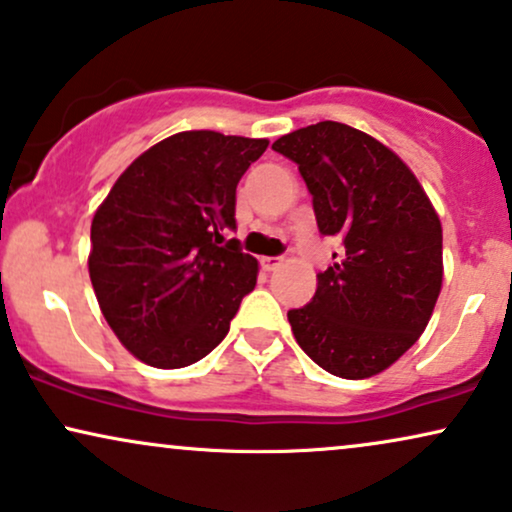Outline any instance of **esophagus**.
<instances>
[{
	"mask_svg": "<svg viewBox=\"0 0 512 512\" xmlns=\"http://www.w3.org/2000/svg\"><path fill=\"white\" fill-rule=\"evenodd\" d=\"M282 266V258L280 256H263L261 258V268L266 270V273H273V270H277Z\"/></svg>",
	"mask_w": 512,
	"mask_h": 512,
	"instance_id": "1",
	"label": "esophagus"
}]
</instances>
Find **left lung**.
<instances>
[{
  "mask_svg": "<svg viewBox=\"0 0 512 512\" xmlns=\"http://www.w3.org/2000/svg\"><path fill=\"white\" fill-rule=\"evenodd\" d=\"M273 149L299 166L318 230L344 237L311 304L287 313L294 339L332 375H377L418 342L439 299L437 211L413 170L351 125H308Z\"/></svg>",
  "mask_w": 512,
  "mask_h": 512,
  "instance_id": "obj_1",
  "label": "left lung"
}]
</instances>
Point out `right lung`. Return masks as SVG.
Segmentation results:
<instances>
[{"instance_id":"obj_1","label":"right lung","mask_w":512,"mask_h":512,"mask_svg":"<svg viewBox=\"0 0 512 512\" xmlns=\"http://www.w3.org/2000/svg\"><path fill=\"white\" fill-rule=\"evenodd\" d=\"M268 140L187 130L137 156L92 218L90 280L132 356L175 370L223 342L256 287L235 230L237 182Z\"/></svg>"}]
</instances>
